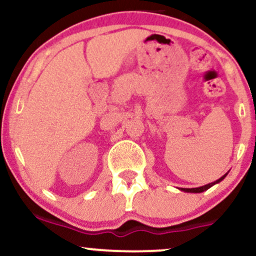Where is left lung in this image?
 Masks as SVG:
<instances>
[{
  "label": "left lung",
  "mask_w": 256,
  "mask_h": 256,
  "mask_svg": "<svg viewBox=\"0 0 256 256\" xmlns=\"http://www.w3.org/2000/svg\"><path fill=\"white\" fill-rule=\"evenodd\" d=\"M226 177V174L225 176H222V178H219L218 180H216L214 182V183H210V184H207V185H204V186H200V188H192V189H185V188H182V192H206V190L207 189H210V186H213L214 184H216V183H219V182H222V179H224Z\"/></svg>",
  "instance_id": "8db88e82"
}]
</instances>
